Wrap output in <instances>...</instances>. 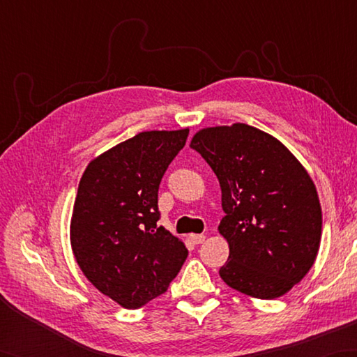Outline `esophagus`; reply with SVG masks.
<instances>
[{
  "instance_id": "34e87169",
  "label": "esophagus",
  "mask_w": 357,
  "mask_h": 357,
  "mask_svg": "<svg viewBox=\"0 0 357 357\" xmlns=\"http://www.w3.org/2000/svg\"><path fill=\"white\" fill-rule=\"evenodd\" d=\"M190 241L193 242V244H202L204 241H206V236H204V234H190Z\"/></svg>"
}]
</instances>
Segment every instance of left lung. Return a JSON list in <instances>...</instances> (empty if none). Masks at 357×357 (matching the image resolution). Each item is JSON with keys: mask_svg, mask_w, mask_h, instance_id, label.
<instances>
[{"mask_svg": "<svg viewBox=\"0 0 357 357\" xmlns=\"http://www.w3.org/2000/svg\"><path fill=\"white\" fill-rule=\"evenodd\" d=\"M190 147L219 179L230 255L224 282L257 299L290 291L314 264L322 211L316 187L290 150L247 124L210 127Z\"/></svg>", "mask_w": 357, "mask_h": 357, "instance_id": "left-lung-1", "label": "left lung"}]
</instances>
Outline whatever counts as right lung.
<instances>
[{
    "instance_id": "add662e5",
    "label": "right lung",
    "mask_w": 357,
    "mask_h": 357,
    "mask_svg": "<svg viewBox=\"0 0 357 357\" xmlns=\"http://www.w3.org/2000/svg\"><path fill=\"white\" fill-rule=\"evenodd\" d=\"M188 130L142 132L87 165L70 224L73 255L86 278L124 308H141L167 291L187 248L156 222L165 170Z\"/></svg>"
}]
</instances>
